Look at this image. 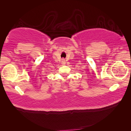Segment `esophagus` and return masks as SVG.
<instances>
[{
    "label": "esophagus",
    "instance_id": "1",
    "mask_svg": "<svg viewBox=\"0 0 131 131\" xmlns=\"http://www.w3.org/2000/svg\"><path fill=\"white\" fill-rule=\"evenodd\" d=\"M65 62H65V59H62V63L63 65H65Z\"/></svg>",
    "mask_w": 131,
    "mask_h": 131
}]
</instances>
